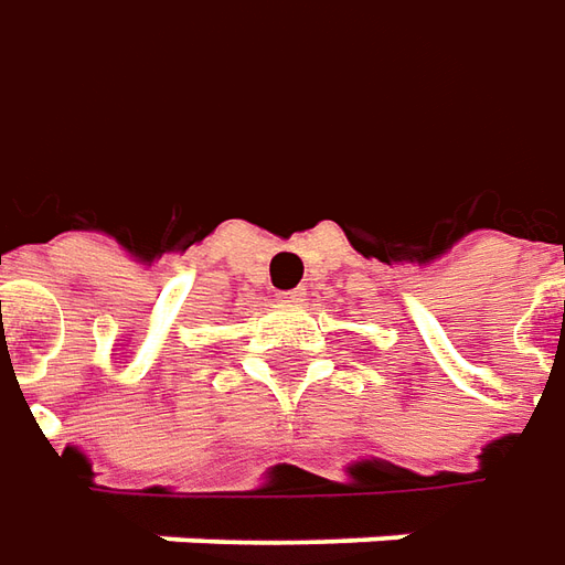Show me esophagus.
Wrapping results in <instances>:
<instances>
[{"label": "esophagus", "mask_w": 565, "mask_h": 565, "mask_svg": "<svg viewBox=\"0 0 565 565\" xmlns=\"http://www.w3.org/2000/svg\"><path fill=\"white\" fill-rule=\"evenodd\" d=\"M302 297H306L302 287H297V290H281V294H278V300L281 302H302Z\"/></svg>", "instance_id": "1"}]
</instances>
